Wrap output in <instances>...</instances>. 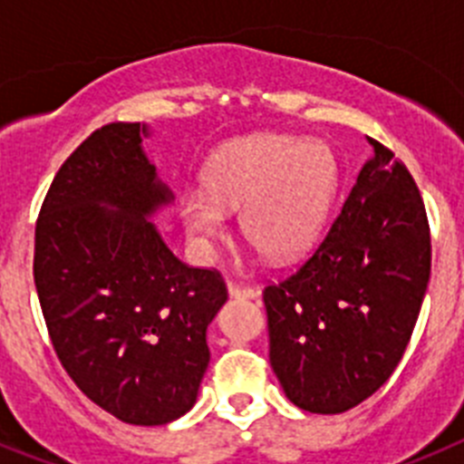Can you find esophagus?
<instances>
[{"label": "esophagus", "mask_w": 464, "mask_h": 464, "mask_svg": "<svg viewBox=\"0 0 464 464\" xmlns=\"http://www.w3.org/2000/svg\"><path fill=\"white\" fill-rule=\"evenodd\" d=\"M227 293H229V297H244V299H256L257 297L256 288H248V285H239V283H229Z\"/></svg>", "instance_id": "obj_1"}]
</instances>
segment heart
Here are the masks:
<instances>
[{
  "mask_svg": "<svg viewBox=\"0 0 464 464\" xmlns=\"http://www.w3.org/2000/svg\"><path fill=\"white\" fill-rule=\"evenodd\" d=\"M339 186V162L323 139L251 134L220 146L202 169L204 192H183L179 218L192 251L208 262L227 235V213L272 260L285 262L318 239Z\"/></svg>",
  "mask_w": 464,
  "mask_h": 464,
  "instance_id": "b5f03b06",
  "label": "heart"
}]
</instances>
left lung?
<instances>
[{"label": "left lung", "instance_id": "obj_1", "mask_svg": "<svg viewBox=\"0 0 464 464\" xmlns=\"http://www.w3.org/2000/svg\"><path fill=\"white\" fill-rule=\"evenodd\" d=\"M374 149L314 256L267 285L269 362L295 407L342 413L391 379L430 281V225L416 181Z\"/></svg>", "mask_w": 464, "mask_h": 464}]
</instances>
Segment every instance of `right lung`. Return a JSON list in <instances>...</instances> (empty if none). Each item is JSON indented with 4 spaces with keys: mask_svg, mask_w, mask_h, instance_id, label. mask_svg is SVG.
<instances>
[{
    "mask_svg": "<svg viewBox=\"0 0 464 464\" xmlns=\"http://www.w3.org/2000/svg\"><path fill=\"white\" fill-rule=\"evenodd\" d=\"M150 127L111 122L67 158L34 237V283L57 358L85 397L130 425L190 411L218 272L183 265L150 218L174 195L143 150Z\"/></svg>",
    "mask_w": 464,
    "mask_h": 464,
    "instance_id": "add662e5",
    "label": "right lung"
}]
</instances>
